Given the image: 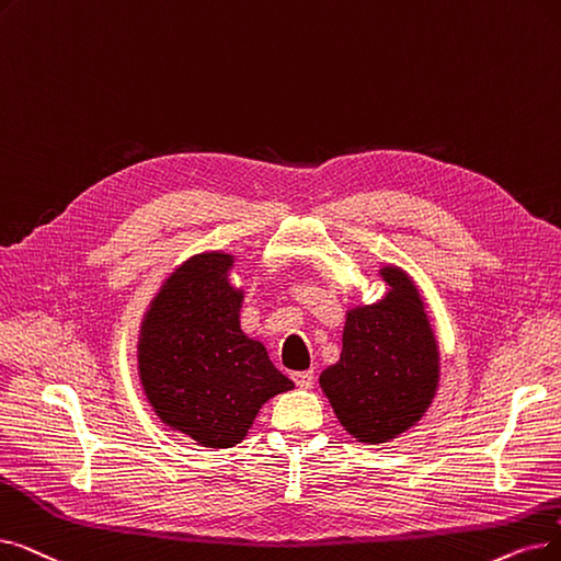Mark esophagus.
I'll use <instances>...</instances> for the list:
<instances>
[{
  "label": "esophagus",
  "mask_w": 561,
  "mask_h": 561,
  "mask_svg": "<svg viewBox=\"0 0 561 561\" xmlns=\"http://www.w3.org/2000/svg\"><path fill=\"white\" fill-rule=\"evenodd\" d=\"M294 380L300 389H311L313 387V371H298V374H294Z\"/></svg>",
  "instance_id": "esophagus-1"
}]
</instances>
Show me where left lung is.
Wrapping results in <instances>:
<instances>
[{"mask_svg":"<svg viewBox=\"0 0 561 561\" xmlns=\"http://www.w3.org/2000/svg\"><path fill=\"white\" fill-rule=\"evenodd\" d=\"M380 275L389 294L348 311L341 357L321 374L336 420L369 445L415 426L440 376V355L415 284L394 265Z\"/></svg>","mask_w":561,"mask_h":561,"instance_id":"8db88e82","label":"left lung"}]
</instances>
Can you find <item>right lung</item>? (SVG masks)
<instances>
[{"label":"right lung","mask_w":561,"mask_h":561,"mask_svg":"<svg viewBox=\"0 0 561 561\" xmlns=\"http://www.w3.org/2000/svg\"><path fill=\"white\" fill-rule=\"evenodd\" d=\"M231 254L192 256L172 273L139 334V378L158 417L204 447L248 435L261 405L294 389L261 341L240 330Z\"/></svg>","instance_id":"obj_1"}]
</instances>
